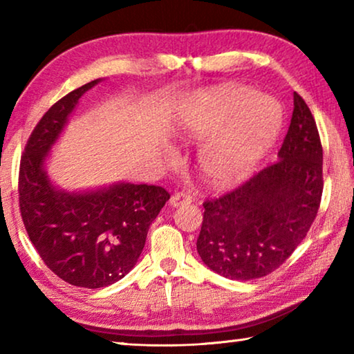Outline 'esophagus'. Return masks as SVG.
Masks as SVG:
<instances>
[{
	"label": "esophagus",
	"mask_w": 354,
	"mask_h": 354,
	"mask_svg": "<svg viewBox=\"0 0 354 354\" xmlns=\"http://www.w3.org/2000/svg\"><path fill=\"white\" fill-rule=\"evenodd\" d=\"M192 201V196L189 194H185V192H179V194L171 195L170 198V206L173 207H178V206H184V205H190Z\"/></svg>",
	"instance_id": "obj_1"
}]
</instances>
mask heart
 Wrapping results in <instances>:
<instances>
[{
    "instance_id": "obj_1",
    "label": "heart",
    "mask_w": 354,
    "mask_h": 354,
    "mask_svg": "<svg viewBox=\"0 0 354 354\" xmlns=\"http://www.w3.org/2000/svg\"><path fill=\"white\" fill-rule=\"evenodd\" d=\"M281 127L283 111L278 101L245 86L201 93L179 117L184 137H212L201 149L200 170L215 187H230L247 179L278 139Z\"/></svg>"
}]
</instances>
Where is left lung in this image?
<instances>
[{
	"label": "left lung",
	"instance_id": "obj_1",
	"mask_svg": "<svg viewBox=\"0 0 354 354\" xmlns=\"http://www.w3.org/2000/svg\"><path fill=\"white\" fill-rule=\"evenodd\" d=\"M278 158L230 194L203 205L196 250L220 277L250 281L274 272L315 220L323 192V149L313 113L297 92Z\"/></svg>",
	"mask_w": 354,
	"mask_h": 354
}]
</instances>
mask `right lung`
I'll list each match as a JSON object with an SVG mask.
<instances>
[{"mask_svg": "<svg viewBox=\"0 0 354 354\" xmlns=\"http://www.w3.org/2000/svg\"><path fill=\"white\" fill-rule=\"evenodd\" d=\"M101 81L84 84L48 109L26 143L19 176L21 218L41 261L65 283L86 289L111 286L133 270L149 225L170 198L159 185L131 183L68 192L48 176L51 148L80 98Z\"/></svg>", "mask_w": 354, "mask_h": 354, "instance_id": "add662e5", "label": "right lung"}]
</instances>
